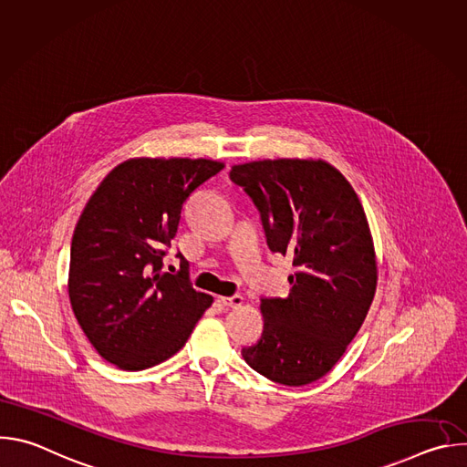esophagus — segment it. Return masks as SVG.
<instances>
[{"instance_id":"34e87169","label":"esophagus","mask_w":467,"mask_h":467,"mask_svg":"<svg viewBox=\"0 0 467 467\" xmlns=\"http://www.w3.org/2000/svg\"><path fill=\"white\" fill-rule=\"evenodd\" d=\"M222 303H223L227 308H236V306H240V305L244 303V297L238 296V294H234V296H231V297H222Z\"/></svg>"}]
</instances>
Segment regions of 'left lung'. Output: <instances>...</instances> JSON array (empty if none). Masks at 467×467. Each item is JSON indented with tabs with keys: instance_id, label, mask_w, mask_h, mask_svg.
<instances>
[{
	"instance_id": "left-lung-1",
	"label": "left lung",
	"mask_w": 467,
	"mask_h": 467,
	"mask_svg": "<svg viewBox=\"0 0 467 467\" xmlns=\"http://www.w3.org/2000/svg\"><path fill=\"white\" fill-rule=\"evenodd\" d=\"M231 179L256 205L274 253L292 254L288 297H262L260 340L244 360L279 384L327 375L362 327L377 286L369 225L346 177L323 161H256Z\"/></svg>"
}]
</instances>
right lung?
<instances>
[{
	"label": "right lung",
	"instance_id": "add662e5",
	"mask_svg": "<svg viewBox=\"0 0 467 467\" xmlns=\"http://www.w3.org/2000/svg\"><path fill=\"white\" fill-rule=\"evenodd\" d=\"M223 170L207 159H132L116 166L87 203L72 238L68 294L96 351L140 371L175 355L213 297L197 292L190 264L162 258L195 188Z\"/></svg>",
	"mask_w": 467,
	"mask_h": 467
}]
</instances>
